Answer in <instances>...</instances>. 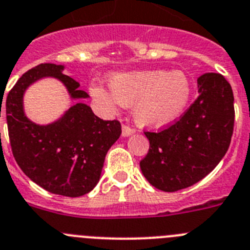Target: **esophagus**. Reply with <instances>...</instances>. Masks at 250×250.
<instances>
[{"label":"esophagus","instance_id":"1","mask_svg":"<svg viewBox=\"0 0 250 250\" xmlns=\"http://www.w3.org/2000/svg\"><path fill=\"white\" fill-rule=\"evenodd\" d=\"M135 130L132 129L131 126H129V125H126V124H124L123 125V136H129V135L134 134Z\"/></svg>","mask_w":250,"mask_h":250}]
</instances>
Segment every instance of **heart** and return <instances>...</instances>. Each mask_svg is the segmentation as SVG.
I'll use <instances>...</instances> for the list:
<instances>
[{
  "label": "heart",
  "instance_id": "1",
  "mask_svg": "<svg viewBox=\"0 0 250 250\" xmlns=\"http://www.w3.org/2000/svg\"><path fill=\"white\" fill-rule=\"evenodd\" d=\"M109 88L91 86L93 98L104 107L132 106L134 118L143 126L162 127L175 123L186 111L193 86L181 70H144L115 73L109 78Z\"/></svg>",
  "mask_w": 250,
  "mask_h": 250
}]
</instances>
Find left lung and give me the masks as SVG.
<instances>
[{
  "label": "left lung",
  "mask_w": 250,
  "mask_h": 250,
  "mask_svg": "<svg viewBox=\"0 0 250 250\" xmlns=\"http://www.w3.org/2000/svg\"><path fill=\"white\" fill-rule=\"evenodd\" d=\"M198 98L172 125L145 131L150 148L140 161L146 180L165 192L187 188L208 175L229 147L234 127V97L218 73L197 79Z\"/></svg>",
  "instance_id": "1"
}]
</instances>
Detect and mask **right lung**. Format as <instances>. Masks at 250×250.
I'll use <instances>...</instances> for the list:
<instances>
[{"mask_svg":"<svg viewBox=\"0 0 250 250\" xmlns=\"http://www.w3.org/2000/svg\"><path fill=\"white\" fill-rule=\"evenodd\" d=\"M63 69V65L42 63L24 73L7 95L4 115L13 157L26 176L48 192L80 197L99 182L105 156L120 136L121 124L98 118L83 103L70 106L49 125L28 120L23 111V93L43 77L61 80L73 99L89 97L80 90L77 80L62 73Z\"/></svg>","mask_w":250,"mask_h":250,"instance_id":"add662e5","label":"right lung"}]
</instances>
